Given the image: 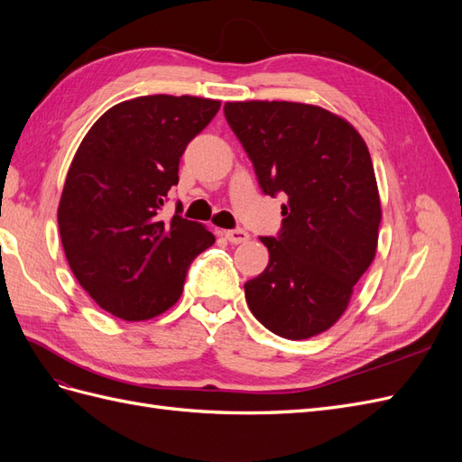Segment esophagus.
<instances>
[{
    "instance_id": "esophagus-1",
    "label": "esophagus",
    "mask_w": 462,
    "mask_h": 462,
    "mask_svg": "<svg viewBox=\"0 0 462 462\" xmlns=\"http://www.w3.org/2000/svg\"><path fill=\"white\" fill-rule=\"evenodd\" d=\"M226 239L231 245H241L250 239V235L245 229H231V231H226Z\"/></svg>"
}]
</instances>
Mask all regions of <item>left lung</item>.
<instances>
[{"label":"left lung","instance_id":"1","mask_svg":"<svg viewBox=\"0 0 462 462\" xmlns=\"http://www.w3.org/2000/svg\"><path fill=\"white\" fill-rule=\"evenodd\" d=\"M226 119L263 194H285L270 262L245 283L250 312L279 337L309 339L346 310L375 256L380 194L366 143L331 111L297 102H227Z\"/></svg>","mask_w":462,"mask_h":462}]
</instances>
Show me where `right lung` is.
I'll list each match as a JSON object with an SVG mask.
<instances>
[{
  "mask_svg": "<svg viewBox=\"0 0 462 462\" xmlns=\"http://www.w3.org/2000/svg\"><path fill=\"white\" fill-rule=\"evenodd\" d=\"M217 100L141 96L107 109L82 138L58 208L61 245L80 287L127 321L165 312L189 265L216 236L177 209H160L179 183L187 144L212 121Z\"/></svg>",
  "mask_w": 462,
  "mask_h": 462,
  "instance_id": "add662e5",
  "label": "right lung"
}]
</instances>
